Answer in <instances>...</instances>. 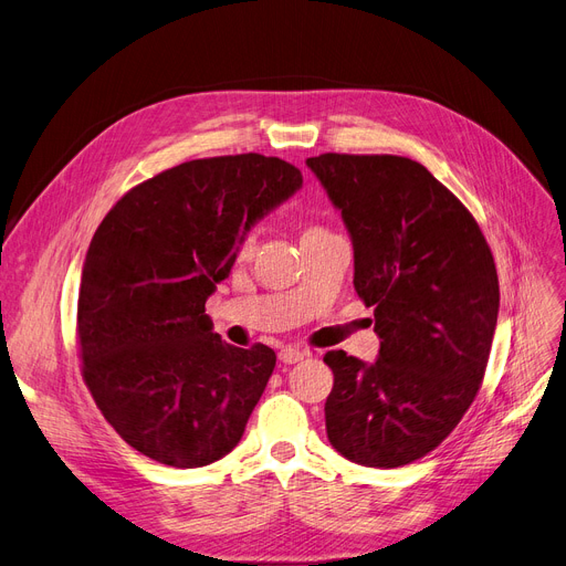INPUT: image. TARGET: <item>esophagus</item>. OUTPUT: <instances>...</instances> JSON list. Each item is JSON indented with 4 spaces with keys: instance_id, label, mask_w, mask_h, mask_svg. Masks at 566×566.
Here are the masks:
<instances>
[{
    "instance_id": "obj_1",
    "label": "esophagus",
    "mask_w": 566,
    "mask_h": 566,
    "mask_svg": "<svg viewBox=\"0 0 566 566\" xmlns=\"http://www.w3.org/2000/svg\"><path fill=\"white\" fill-rule=\"evenodd\" d=\"M305 355H307V350L289 346V348H282V350H280V363H284V365H295V363H301V360L305 358Z\"/></svg>"
}]
</instances>
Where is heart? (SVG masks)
<instances>
[{"mask_svg": "<svg viewBox=\"0 0 566 566\" xmlns=\"http://www.w3.org/2000/svg\"><path fill=\"white\" fill-rule=\"evenodd\" d=\"M310 233H323V229H318V227H310L303 235H310ZM252 245H254V235L250 233L245 241H243V250H252Z\"/></svg>", "mask_w": 566, "mask_h": 566, "instance_id": "1", "label": "heart"}]
</instances>
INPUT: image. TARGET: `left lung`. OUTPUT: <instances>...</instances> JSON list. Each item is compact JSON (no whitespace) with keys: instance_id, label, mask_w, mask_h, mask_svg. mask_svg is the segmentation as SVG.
<instances>
[{"instance_id":"obj_1","label":"left lung","mask_w":566,"mask_h":566,"mask_svg":"<svg viewBox=\"0 0 566 566\" xmlns=\"http://www.w3.org/2000/svg\"><path fill=\"white\" fill-rule=\"evenodd\" d=\"M353 243V286L374 307L376 363L328 350L333 448L367 468L422 459L452 433L486 371L500 289L465 206L399 156L307 158Z\"/></svg>"}]
</instances>
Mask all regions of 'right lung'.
Returning <instances> with one entry per match:
<instances>
[{
  "mask_svg": "<svg viewBox=\"0 0 566 566\" xmlns=\"http://www.w3.org/2000/svg\"><path fill=\"white\" fill-rule=\"evenodd\" d=\"M301 188L280 158L190 160L133 188L96 229L77 301L82 371L144 457L201 468L241 440L277 358L222 342L206 301L248 231Z\"/></svg>",
  "mask_w": 566,
  "mask_h": 566,
  "instance_id": "1",
  "label": "right lung"
}]
</instances>
